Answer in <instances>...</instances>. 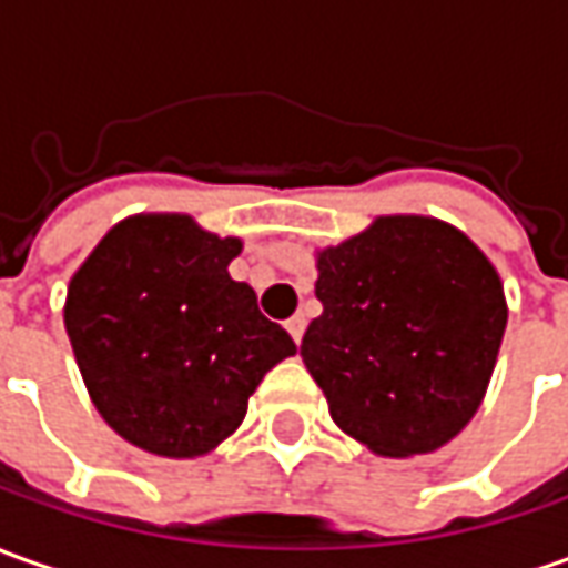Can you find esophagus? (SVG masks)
Listing matches in <instances>:
<instances>
[{"label": "esophagus", "instance_id": "34e87169", "mask_svg": "<svg viewBox=\"0 0 568 568\" xmlns=\"http://www.w3.org/2000/svg\"><path fill=\"white\" fill-rule=\"evenodd\" d=\"M285 329H288V335L295 338V345H301V338H304V329H307V320H304V314H295L285 320Z\"/></svg>", "mask_w": 568, "mask_h": 568}]
</instances>
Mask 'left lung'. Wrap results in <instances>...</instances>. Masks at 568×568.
I'll use <instances>...</instances> for the list:
<instances>
[{
  "label": "left lung",
  "mask_w": 568,
  "mask_h": 568,
  "mask_svg": "<svg viewBox=\"0 0 568 568\" xmlns=\"http://www.w3.org/2000/svg\"><path fill=\"white\" fill-rule=\"evenodd\" d=\"M316 298L301 361L338 429L397 460L460 435L507 329L504 283L469 235L423 214L376 217L316 252Z\"/></svg>",
  "instance_id": "8db88e82"
}]
</instances>
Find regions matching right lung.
<instances>
[{"label": "right lung", "mask_w": 568, "mask_h": 568, "mask_svg": "<svg viewBox=\"0 0 568 568\" xmlns=\"http://www.w3.org/2000/svg\"><path fill=\"white\" fill-rule=\"evenodd\" d=\"M242 239L189 214L111 226L68 285L64 329L95 410L130 445L192 460L230 438L248 397L295 354L230 261Z\"/></svg>", "instance_id": "right-lung-1"}]
</instances>
